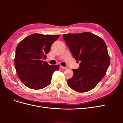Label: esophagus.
Returning a JSON list of instances; mask_svg holds the SVG:
<instances>
[{
    "instance_id": "34e87169",
    "label": "esophagus",
    "mask_w": 123,
    "mask_h": 123,
    "mask_svg": "<svg viewBox=\"0 0 123 123\" xmlns=\"http://www.w3.org/2000/svg\"><path fill=\"white\" fill-rule=\"evenodd\" d=\"M60 68L61 69H66L67 68L66 67H63V66H60Z\"/></svg>"
}]
</instances>
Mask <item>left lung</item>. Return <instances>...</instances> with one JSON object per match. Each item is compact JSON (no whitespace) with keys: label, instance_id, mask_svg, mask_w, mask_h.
<instances>
[{"label":"left lung","instance_id":"obj_1","mask_svg":"<svg viewBox=\"0 0 123 123\" xmlns=\"http://www.w3.org/2000/svg\"><path fill=\"white\" fill-rule=\"evenodd\" d=\"M67 46L76 61L78 69H72L73 77L67 80L73 90L86 92L95 88L105 75L110 59L102 38L90 32L63 34Z\"/></svg>","mask_w":123,"mask_h":123}]
</instances>
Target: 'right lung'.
Returning a JSON list of instances; mask_svg holds the SVG:
<instances>
[{
    "instance_id": "right-lung-1",
    "label": "right lung",
    "mask_w": 123,
    "mask_h": 123,
    "mask_svg": "<svg viewBox=\"0 0 123 123\" xmlns=\"http://www.w3.org/2000/svg\"><path fill=\"white\" fill-rule=\"evenodd\" d=\"M59 35L33 34L18 43L14 59L18 77L25 86L38 90L49 85L52 75L59 65H49L43 60Z\"/></svg>"
}]
</instances>
